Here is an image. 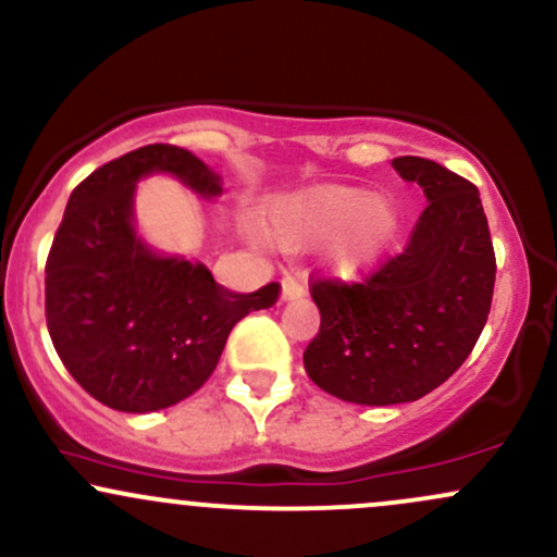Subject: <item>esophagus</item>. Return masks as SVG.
<instances>
[{"label":"esophagus","mask_w":557,"mask_h":557,"mask_svg":"<svg viewBox=\"0 0 557 557\" xmlns=\"http://www.w3.org/2000/svg\"><path fill=\"white\" fill-rule=\"evenodd\" d=\"M307 296V288H304V283L298 277H285L283 280V290H280V298L283 301H298V298Z\"/></svg>","instance_id":"esophagus-1"}]
</instances>
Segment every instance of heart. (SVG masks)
<instances>
[{
	"mask_svg": "<svg viewBox=\"0 0 557 557\" xmlns=\"http://www.w3.org/2000/svg\"><path fill=\"white\" fill-rule=\"evenodd\" d=\"M264 227L277 248L298 253L317 246L322 264L344 283L370 277L399 237V206L388 195L354 185H314L267 209Z\"/></svg>",
	"mask_w": 557,
	"mask_h": 557,
	"instance_id": "1",
	"label": "heart"
}]
</instances>
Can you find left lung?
I'll return each instance as SVG.
<instances>
[{
  "instance_id": "obj_1",
  "label": "left lung",
  "mask_w": 557,
  "mask_h": 557,
  "mask_svg": "<svg viewBox=\"0 0 557 557\" xmlns=\"http://www.w3.org/2000/svg\"><path fill=\"white\" fill-rule=\"evenodd\" d=\"M391 166L423 187L428 206L405 253L370 280L314 283L320 333L304 351L317 386L368 407L418 401L466 362L497 272L479 189L428 158L401 156Z\"/></svg>"
}]
</instances>
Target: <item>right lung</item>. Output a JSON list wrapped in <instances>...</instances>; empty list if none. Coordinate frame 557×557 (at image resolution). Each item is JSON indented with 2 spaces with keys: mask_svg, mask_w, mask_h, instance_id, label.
<instances>
[{
  "mask_svg": "<svg viewBox=\"0 0 557 557\" xmlns=\"http://www.w3.org/2000/svg\"><path fill=\"white\" fill-rule=\"evenodd\" d=\"M156 174L203 200L222 195V176L185 148L126 152L73 189L45 269L47 327L65 370L97 401L132 414L195 394L230 330L280 293L277 283L232 293L200 261L152 248L137 230L134 198Z\"/></svg>",
  "mask_w": 557,
  "mask_h": 557,
  "instance_id": "right-lung-1",
  "label": "right lung"
}]
</instances>
